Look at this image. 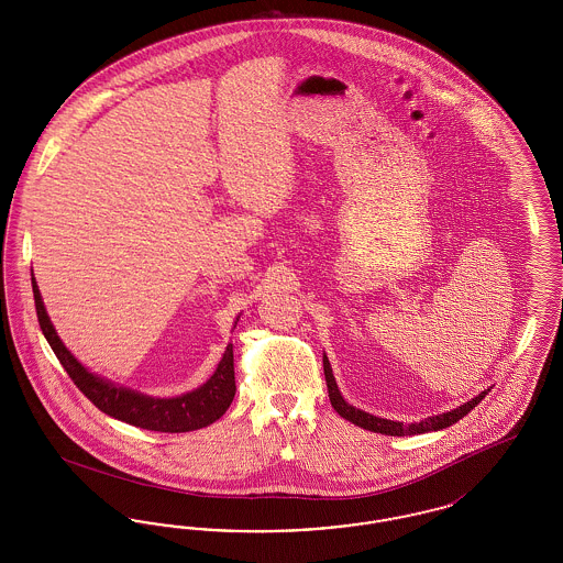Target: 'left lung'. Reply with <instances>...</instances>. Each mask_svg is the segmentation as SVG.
I'll list each match as a JSON object with an SVG mask.
<instances>
[{"instance_id":"1","label":"left lung","mask_w":563,"mask_h":563,"mask_svg":"<svg viewBox=\"0 0 563 563\" xmlns=\"http://www.w3.org/2000/svg\"><path fill=\"white\" fill-rule=\"evenodd\" d=\"M322 367H324V379H327V390H329V401L333 405V409L346 418L352 424L361 427V429L372 430V432H382V434H390V437H405V434H422V432H430V430L448 429L455 424L457 420H462L471 409H475L482 399H485V395L489 390H483L482 395H477L475 399H471L460 407H455L448 413H439V416H432L427 418L422 422H416V424H402V422H393V420H384V418H375L372 413H365L356 407H352L349 402L344 401L342 393L338 390V384H335V377L331 374V365L327 361V356H322Z\"/></svg>"}]
</instances>
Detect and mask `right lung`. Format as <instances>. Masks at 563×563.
Segmentation results:
<instances>
[{"label": "right lung", "instance_id": "obj_1", "mask_svg": "<svg viewBox=\"0 0 563 563\" xmlns=\"http://www.w3.org/2000/svg\"><path fill=\"white\" fill-rule=\"evenodd\" d=\"M31 285H33L35 312H37L42 333L46 335L63 369L74 379V384L80 388L84 397L95 407H99L103 413L139 429L156 430V432H189V430L213 424L214 420H219L225 413L230 402L234 401L236 377H234L232 344H228L221 363L217 365L214 374L205 386L175 399H152L129 388L115 386L84 369L78 358L58 340L53 322L46 314L35 278H31Z\"/></svg>", "mask_w": 563, "mask_h": 563}]
</instances>
